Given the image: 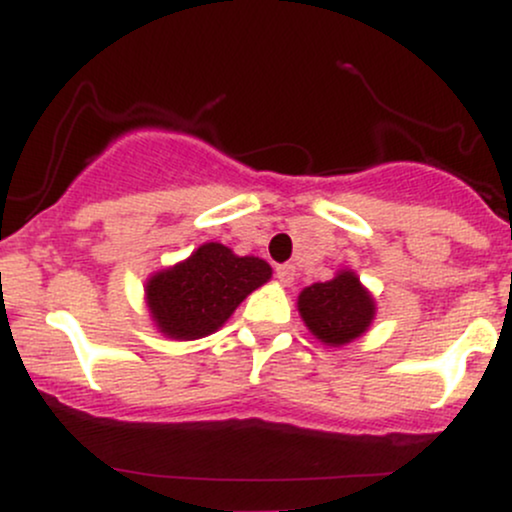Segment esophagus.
Instances as JSON below:
<instances>
[{
    "label": "esophagus",
    "instance_id": "1",
    "mask_svg": "<svg viewBox=\"0 0 512 512\" xmlns=\"http://www.w3.org/2000/svg\"><path fill=\"white\" fill-rule=\"evenodd\" d=\"M276 279L286 286L293 284V279H296V267H293V264H279V267H276Z\"/></svg>",
    "mask_w": 512,
    "mask_h": 512
}]
</instances>
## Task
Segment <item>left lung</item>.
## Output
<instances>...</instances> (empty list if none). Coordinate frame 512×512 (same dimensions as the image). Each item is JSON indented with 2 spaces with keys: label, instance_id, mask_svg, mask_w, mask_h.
Wrapping results in <instances>:
<instances>
[{
  "label": "left lung",
  "instance_id": "1",
  "mask_svg": "<svg viewBox=\"0 0 512 512\" xmlns=\"http://www.w3.org/2000/svg\"><path fill=\"white\" fill-rule=\"evenodd\" d=\"M298 310L308 330L325 344H346L366 332L373 320V298L354 272H342L325 284L308 286L298 296Z\"/></svg>",
  "mask_w": 512,
  "mask_h": 512
}]
</instances>
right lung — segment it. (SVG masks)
Wrapping results in <instances>:
<instances>
[{"mask_svg": "<svg viewBox=\"0 0 512 512\" xmlns=\"http://www.w3.org/2000/svg\"><path fill=\"white\" fill-rule=\"evenodd\" d=\"M269 276L272 269L260 257H238L226 245L207 243L187 262L156 274L146 296L161 332L199 339L219 330Z\"/></svg>", "mask_w": 512, "mask_h": 512, "instance_id": "1", "label": "right lung"}]
</instances>
